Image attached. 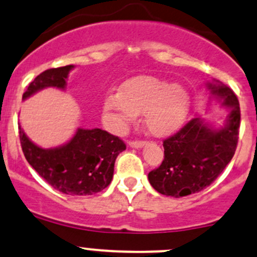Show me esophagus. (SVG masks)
Returning a JSON list of instances; mask_svg holds the SVG:
<instances>
[{
    "instance_id": "esophagus-1",
    "label": "esophagus",
    "mask_w": 257,
    "mask_h": 257,
    "mask_svg": "<svg viewBox=\"0 0 257 257\" xmlns=\"http://www.w3.org/2000/svg\"><path fill=\"white\" fill-rule=\"evenodd\" d=\"M145 142H143V140H131L129 142V147L132 148H136V149H139V148L144 147Z\"/></svg>"
}]
</instances>
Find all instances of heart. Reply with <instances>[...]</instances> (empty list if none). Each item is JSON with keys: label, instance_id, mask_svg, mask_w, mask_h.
<instances>
[{"label": "heart", "instance_id": "1", "mask_svg": "<svg viewBox=\"0 0 257 257\" xmlns=\"http://www.w3.org/2000/svg\"><path fill=\"white\" fill-rule=\"evenodd\" d=\"M103 118L114 133H121L143 113V121L150 134L164 137L175 132L186 119L190 94L180 85L153 76L128 80L119 92L108 93L103 101Z\"/></svg>", "mask_w": 257, "mask_h": 257}]
</instances>
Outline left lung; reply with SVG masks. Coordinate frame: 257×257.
Wrapping results in <instances>:
<instances>
[{"label": "left lung", "instance_id": "left-lung-1", "mask_svg": "<svg viewBox=\"0 0 257 257\" xmlns=\"http://www.w3.org/2000/svg\"><path fill=\"white\" fill-rule=\"evenodd\" d=\"M210 93L229 109L225 124L213 128L193 118L176 134L164 140V160L148 175L150 185L175 198L208 187L235 154L240 126V107L235 93L220 82L208 83Z\"/></svg>", "mask_w": 257, "mask_h": 257}]
</instances>
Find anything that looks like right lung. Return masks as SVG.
I'll return each instance as SVG.
<instances>
[{
    "mask_svg": "<svg viewBox=\"0 0 257 257\" xmlns=\"http://www.w3.org/2000/svg\"><path fill=\"white\" fill-rule=\"evenodd\" d=\"M74 65L43 71L29 83L23 99L47 87L64 90ZM20 140L29 165L55 190L70 196H90L101 192L113 178L117 156L125 150L119 138L106 131L77 129L66 144L54 149H43L26 136L21 124Z\"/></svg>",
    "mask_w": 257,
    "mask_h": 257,
    "instance_id": "add662e5",
    "label": "right lung"
}]
</instances>
